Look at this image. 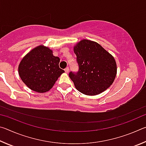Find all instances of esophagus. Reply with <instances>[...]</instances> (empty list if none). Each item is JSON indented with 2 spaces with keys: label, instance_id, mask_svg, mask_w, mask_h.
I'll list each match as a JSON object with an SVG mask.
<instances>
[{
  "label": "esophagus",
  "instance_id": "obj_1",
  "mask_svg": "<svg viewBox=\"0 0 146 146\" xmlns=\"http://www.w3.org/2000/svg\"><path fill=\"white\" fill-rule=\"evenodd\" d=\"M69 68L68 67H67V68H66L65 69H64V71H65V72L66 73H69Z\"/></svg>",
  "mask_w": 146,
  "mask_h": 146
}]
</instances>
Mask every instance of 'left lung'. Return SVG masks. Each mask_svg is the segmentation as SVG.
Here are the masks:
<instances>
[{
    "mask_svg": "<svg viewBox=\"0 0 146 146\" xmlns=\"http://www.w3.org/2000/svg\"><path fill=\"white\" fill-rule=\"evenodd\" d=\"M77 72L69 73L76 89L86 95L100 94L112 84L117 74L115 58L100 44L82 40L74 47Z\"/></svg>",
    "mask_w": 146,
    "mask_h": 146,
    "instance_id": "obj_1",
    "label": "left lung"
}]
</instances>
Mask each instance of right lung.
<instances>
[{"mask_svg": "<svg viewBox=\"0 0 146 146\" xmlns=\"http://www.w3.org/2000/svg\"><path fill=\"white\" fill-rule=\"evenodd\" d=\"M60 58L53 55L47 47L39 46L24 56L19 66V76L31 90L38 93L49 91L64 72L59 68Z\"/></svg>", "mask_w": 146, "mask_h": 146, "instance_id": "1", "label": "right lung"}]
</instances>
